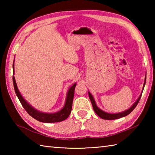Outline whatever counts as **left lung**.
<instances>
[{
    "mask_svg": "<svg viewBox=\"0 0 155 155\" xmlns=\"http://www.w3.org/2000/svg\"><path fill=\"white\" fill-rule=\"evenodd\" d=\"M145 81H146V77H145ZM145 83H146V82L144 81V85H145ZM144 87H143V89H144ZM88 96H89L92 105H93V109H94V112L96 113V114L98 115V117H100L101 118H103V119H105V120H114V119H117V118H120L121 117H125V116H127V115H128V114H130L131 112H132L134 109V108L137 107V105L138 104V103H139V102L140 99V97H141V96H142V94L140 95L139 98H138L137 101L135 102V103H134V104L129 108V109H128L126 111H124V112H123V113H117V114L107 113H105V112L101 110L100 108H98L97 107L93 96H92L91 94L89 93V92H88Z\"/></svg>",
    "mask_w": 155,
    "mask_h": 155,
    "instance_id": "obj_1",
    "label": "left lung"
}]
</instances>
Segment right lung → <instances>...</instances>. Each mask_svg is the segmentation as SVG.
<instances>
[{
	"instance_id": "1",
	"label": "right lung",
	"mask_w": 155,
	"mask_h": 155,
	"mask_svg": "<svg viewBox=\"0 0 155 155\" xmlns=\"http://www.w3.org/2000/svg\"><path fill=\"white\" fill-rule=\"evenodd\" d=\"M13 67V76H12V80H13V84H14V88L16 96L18 97V99L21 102L22 106L25 108V110L27 112L29 115H31L32 117L35 118L42 123H57V122H61L65 120L70 115L71 112L72 110V101H73V97H74V88L76 87V83H74L72 86L69 88L67 100H66V103L64 104V107H63L62 110L57 112L56 113H41L37 110L34 109L30 104L27 103L24 98H22V95L20 94L19 91L18 90L17 86H16V83L15 81V78L14 77V62L12 64Z\"/></svg>"
}]
</instances>
